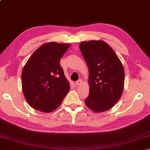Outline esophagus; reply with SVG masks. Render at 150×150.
<instances>
[{"label": "esophagus", "mask_w": 150, "mask_h": 150, "mask_svg": "<svg viewBox=\"0 0 150 150\" xmlns=\"http://www.w3.org/2000/svg\"><path fill=\"white\" fill-rule=\"evenodd\" d=\"M82 82H83V80H82V79L78 80L77 81H76V82H75V85H76V86L80 85L81 84V83H82Z\"/></svg>", "instance_id": "1"}]
</instances>
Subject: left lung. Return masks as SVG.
<instances>
[{
    "label": "left lung",
    "instance_id": "1",
    "mask_svg": "<svg viewBox=\"0 0 150 150\" xmlns=\"http://www.w3.org/2000/svg\"><path fill=\"white\" fill-rule=\"evenodd\" d=\"M79 47L89 70L90 88L86 105L96 112L107 110L122 96L123 66L115 51L105 42H84Z\"/></svg>",
    "mask_w": 150,
    "mask_h": 150
}]
</instances>
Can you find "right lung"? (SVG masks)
<instances>
[{"label": "right lung", "instance_id": "add662e5", "mask_svg": "<svg viewBox=\"0 0 150 150\" xmlns=\"http://www.w3.org/2000/svg\"><path fill=\"white\" fill-rule=\"evenodd\" d=\"M69 45L44 44L28 60L22 70V85L25 98L32 108L51 112L62 104L70 86L59 63Z\"/></svg>", "mask_w": 150, "mask_h": 150}]
</instances>
